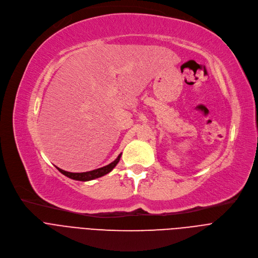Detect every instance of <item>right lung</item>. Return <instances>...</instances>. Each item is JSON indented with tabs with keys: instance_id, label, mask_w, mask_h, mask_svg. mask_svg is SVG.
I'll return each instance as SVG.
<instances>
[{
	"instance_id": "right-lung-1",
	"label": "right lung",
	"mask_w": 258,
	"mask_h": 258,
	"mask_svg": "<svg viewBox=\"0 0 258 258\" xmlns=\"http://www.w3.org/2000/svg\"><path fill=\"white\" fill-rule=\"evenodd\" d=\"M120 157H121V154L117 157V159L115 161H113L112 163H110L106 166H103L101 168H97V169H94V170H91V171H86V172H70V171H66V170H62L58 167H56L62 174H64L66 177L70 178V179H73V180H76V181H83V182H86V181H91V180H94V179H97V178H100L102 177V175L108 173L110 171L113 170V168H115V166L118 164V162L120 160Z\"/></svg>"
}]
</instances>
